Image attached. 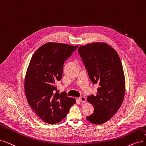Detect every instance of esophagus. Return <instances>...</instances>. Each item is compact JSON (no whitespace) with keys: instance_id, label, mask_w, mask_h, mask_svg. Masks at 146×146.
<instances>
[{"instance_id":"esophagus-1","label":"esophagus","mask_w":146,"mask_h":146,"mask_svg":"<svg viewBox=\"0 0 146 146\" xmlns=\"http://www.w3.org/2000/svg\"><path fill=\"white\" fill-rule=\"evenodd\" d=\"M79 99V100L81 101L82 103H85V101H86V98L85 97H84V96H81Z\"/></svg>"}]
</instances>
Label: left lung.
<instances>
[{"mask_svg": "<svg viewBox=\"0 0 146 146\" xmlns=\"http://www.w3.org/2000/svg\"><path fill=\"white\" fill-rule=\"evenodd\" d=\"M78 52L97 92L87 97L94 108L86 117L94 124H102L111 119L121 106L125 96V80L121 61L116 50L105 43L80 46Z\"/></svg>", "mask_w": 146, "mask_h": 146, "instance_id": "8db88e82", "label": "left lung"}]
</instances>
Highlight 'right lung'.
Instances as JSON below:
<instances>
[{
    "label": "right lung",
    "instance_id": "1",
    "mask_svg": "<svg viewBox=\"0 0 146 146\" xmlns=\"http://www.w3.org/2000/svg\"><path fill=\"white\" fill-rule=\"evenodd\" d=\"M78 47L47 43L31 58L25 78L26 96L30 106L47 123L61 121L76 103L74 98L59 94L55 84L61 80L65 61Z\"/></svg>",
    "mask_w": 146,
    "mask_h": 146
}]
</instances>
